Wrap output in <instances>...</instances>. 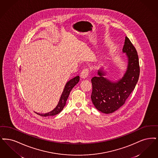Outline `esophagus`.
Masks as SVG:
<instances>
[{
    "label": "esophagus",
    "instance_id": "1",
    "mask_svg": "<svg viewBox=\"0 0 158 158\" xmlns=\"http://www.w3.org/2000/svg\"><path fill=\"white\" fill-rule=\"evenodd\" d=\"M88 76H89V69H84L80 74L81 78H82V79H85L88 77Z\"/></svg>",
    "mask_w": 158,
    "mask_h": 158
}]
</instances>
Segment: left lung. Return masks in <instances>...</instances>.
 <instances>
[{
    "instance_id": "8db88e82",
    "label": "left lung",
    "mask_w": 158,
    "mask_h": 158,
    "mask_svg": "<svg viewBox=\"0 0 158 158\" xmlns=\"http://www.w3.org/2000/svg\"><path fill=\"white\" fill-rule=\"evenodd\" d=\"M127 58V69L122 78L111 81L104 76L106 71L98 69L97 77L91 79V101L97 109L105 114L113 113L123 105L135 89L140 74L139 58L136 48L126 36L122 49Z\"/></svg>"
}]
</instances>
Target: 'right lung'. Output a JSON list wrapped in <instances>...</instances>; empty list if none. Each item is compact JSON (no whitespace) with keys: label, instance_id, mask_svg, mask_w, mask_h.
I'll list each match as a JSON object with an SVG mask.
<instances>
[{"label":"right lung","instance_id":"1","mask_svg":"<svg viewBox=\"0 0 158 158\" xmlns=\"http://www.w3.org/2000/svg\"><path fill=\"white\" fill-rule=\"evenodd\" d=\"M80 80V77L79 76H76L74 78L71 79L69 80L68 82L66 83L64 89H63V91L60 97V100L58 102V104L54 108V109L46 113H36V114L41 116L43 117L51 116H55L56 114H58L60 113L62 110H63L64 106H65L66 102L67 100V98L69 96V94L70 93V91L76 85V84Z\"/></svg>","mask_w":158,"mask_h":158}]
</instances>
